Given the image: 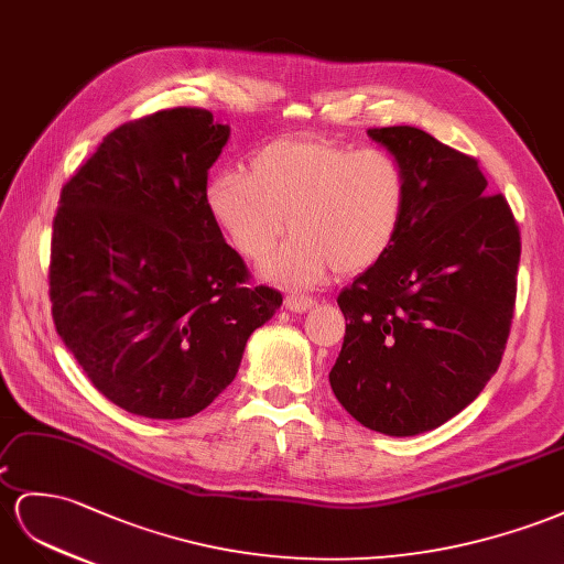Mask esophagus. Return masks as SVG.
<instances>
[{"instance_id": "1", "label": "esophagus", "mask_w": 564, "mask_h": 564, "mask_svg": "<svg viewBox=\"0 0 564 564\" xmlns=\"http://www.w3.org/2000/svg\"><path fill=\"white\" fill-rule=\"evenodd\" d=\"M283 305H285V310H291L295 314H302V312H307V310L314 307V300L307 297V295H285Z\"/></svg>"}]
</instances>
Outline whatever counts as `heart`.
I'll list each match as a JSON object with an SVG mask.
<instances>
[{"label":"heart","instance_id":"obj_1","mask_svg":"<svg viewBox=\"0 0 564 564\" xmlns=\"http://www.w3.org/2000/svg\"><path fill=\"white\" fill-rule=\"evenodd\" d=\"M207 212L240 257L262 262L288 228L293 236L262 276L305 288L328 269L359 273L391 250L408 207V176L386 150L281 138L259 150L242 173L207 185Z\"/></svg>","mask_w":564,"mask_h":564}]
</instances>
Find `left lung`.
<instances>
[{"label": "left lung", "instance_id": "obj_1", "mask_svg": "<svg viewBox=\"0 0 564 564\" xmlns=\"http://www.w3.org/2000/svg\"><path fill=\"white\" fill-rule=\"evenodd\" d=\"M367 133L405 169L408 207L391 250L338 295L345 338L328 381L359 424L416 436L498 371L522 240L474 156L412 126Z\"/></svg>", "mask_w": 564, "mask_h": 564}]
</instances>
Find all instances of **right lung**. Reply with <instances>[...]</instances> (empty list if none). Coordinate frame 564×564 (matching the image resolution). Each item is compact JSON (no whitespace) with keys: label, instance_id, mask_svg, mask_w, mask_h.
<instances>
[{"label":"right lung","instance_id":"add662e5","mask_svg":"<svg viewBox=\"0 0 564 564\" xmlns=\"http://www.w3.org/2000/svg\"><path fill=\"white\" fill-rule=\"evenodd\" d=\"M230 128L176 107L111 131L62 187L50 300L56 334L121 410L183 420L236 379L245 343L281 293L207 212V173Z\"/></svg>","mask_w":564,"mask_h":564}]
</instances>
